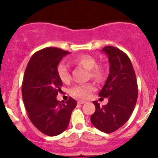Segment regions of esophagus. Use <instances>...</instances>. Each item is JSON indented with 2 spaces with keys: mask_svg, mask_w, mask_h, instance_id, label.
<instances>
[{
  "mask_svg": "<svg viewBox=\"0 0 158 158\" xmlns=\"http://www.w3.org/2000/svg\"><path fill=\"white\" fill-rule=\"evenodd\" d=\"M85 102L83 101V100H79V101L78 102V104L82 105V104H84V103H85Z\"/></svg>",
  "mask_w": 158,
  "mask_h": 158,
  "instance_id": "esophagus-1",
  "label": "esophagus"
}]
</instances>
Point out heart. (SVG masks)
Instances as JSON below:
<instances>
[{
	"instance_id": "1",
	"label": "heart",
	"mask_w": 158,
	"mask_h": 158,
	"mask_svg": "<svg viewBox=\"0 0 158 158\" xmlns=\"http://www.w3.org/2000/svg\"><path fill=\"white\" fill-rule=\"evenodd\" d=\"M72 63L77 66H82L89 70V76L96 81H101L104 78L105 70L102 65L97 64L96 59L87 54L78 56L72 60ZM57 76L63 83H69L71 80V74L69 67L64 63H59L56 68ZM94 90V86L91 84H79L73 86L70 90V93L74 96L80 98H86Z\"/></svg>"
}]
</instances>
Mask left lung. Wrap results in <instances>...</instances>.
<instances>
[{
  "mask_svg": "<svg viewBox=\"0 0 158 158\" xmlns=\"http://www.w3.org/2000/svg\"><path fill=\"white\" fill-rule=\"evenodd\" d=\"M102 51L108 56L110 67L98 95L109 98V102L100 106L94 101L95 111L90 120L99 131L111 133L125 125L131 115L138 98V83L131 62L123 51L111 46H106Z\"/></svg>",
  "mask_w": 158,
  "mask_h": 158,
  "instance_id": "1",
  "label": "left lung"
}]
</instances>
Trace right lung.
<instances>
[{
	"label": "right lung",
	"mask_w": 158,
	"mask_h": 158,
	"mask_svg": "<svg viewBox=\"0 0 158 158\" xmlns=\"http://www.w3.org/2000/svg\"><path fill=\"white\" fill-rule=\"evenodd\" d=\"M69 52L56 47H47L35 52L25 70L22 96L33 125L48 136H56L69 125L72 111L77 102L69 97L66 102L56 99L63 82L56 68Z\"/></svg>",
	"instance_id": "right-lung-1"
}]
</instances>
